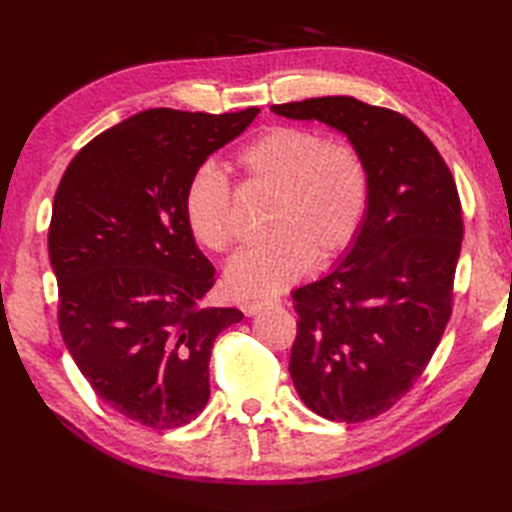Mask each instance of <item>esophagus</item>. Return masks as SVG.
Returning a JSON list of instances; mask_svg holds the SVG:
<instances>
[{
    "label": "esophagus",
    "instance_id": "34e87169",
    "mask_svg": "<svg viewBox=\"0 0 512 512\" xmlns=\"http://www.w3.org/2000/svg\"><path fill=\"white\" fill-rule=\"evenodd\" d=\"M279 301L281 299H277V297H266L262 301H244L242 303V310H244L246 317H255L257 312H262L266 308H273V306H279Z\"/></svg>",
    "mask_w": 512,
    "mask_h": 512
}]
</instances>
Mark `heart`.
I'll return each instance as SVG.
<instances>
[{"label": "heart", "mask_w": 512, "mask_h": 512, "mask_svg": "<svg viewBox=\"0 0 512 512\" xmlns=\"http://www.w3.org/2000/svg\"><path fill=\"white\" fill-rule=\"evenodd\" d=\"M235 167L253 184L275 191L266 239L250 244L226 266L235 295L257 297L295 284L314 255L328 262L352 246L369 204V173L350 145L328 143L314 129L275 125L237 151ZM193 237L215 253L237 239L233 195L224 173L204 165L184 191Z\"/></svg>", "instance_id": "heart-1"}]
</instances>
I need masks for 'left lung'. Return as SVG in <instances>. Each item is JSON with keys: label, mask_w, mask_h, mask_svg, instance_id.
Returning <instances> with one entry per match:
<instances>
[{"label": "left lung", "mask_w": 512, "mask_h": 512, "mask_svg": "<svg viewBox=\"0 0 512 512\" xmlns=\"http://www.w3.org/2000/svg\"><path fill=\"white\" fill-rule=\"evenodd\" d=\"M350 140L369 173L361 231L328 275L292 292L288 372L303 405L339 422L394 407L420 378L451 317L462 206L438 149L407 116L354 96L270 107Z\"/></svg>", "instance_id": "8db88e82"}]
</instances>
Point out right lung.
I'll return each instance as SVG.
<instances>
[{"instance_id": "add662e5", "label": "right lung", "mask_w": 512, "mask_h": 512, "mask_svg": "<svg viewBox=\"0 0 512 512\" xmlns=\"http://www.w3.org/2000/svg\"><path fill=\"white\" fill-rule=\"evenodd\" d=\"M257 114L140 112L90 140L54 193L48 253L63 343L96 396L145 427L198 416L217 334L244 319L202 306L215 268L195 244L184 191Z\"/></svg>"}]
</instances>
